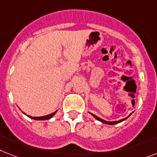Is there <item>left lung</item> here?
I'll return each mask as SVG.
<instances>
[{"label":"left lung","instance_id":"1","mask_svg":"<svg viewBox=\"0 0 157 157\" xmlns=\"http://www.w3.org/2000/svg\"><path fill=\"white\" fill-rule=\"evenodd\" d=\"M132 113H133V112H132V113H131L130 115H129V116H128V117L124 118V119H122V120H118V121H106V120H103V119H101V118L98 117V116H95V115H94V114H92V113H90V114H91V115H92V116H94V117L95 118V119H96L97 120H99V121H100V122L103 123V124H110V125H114V124H119V123H121V122H123V121H124V120H127V119H128V118L129 117V116H130L131 115H132Z\"/></svg>","mask_w":157,"mask_h":157}]
</instances>
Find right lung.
I'll use <instances>...</instances> for the list:
<instances>
[{
	"instance_id": "obj_1",
	"label": "right lung",
	"mask_w": 157,
	"mask_h": 157,
	"mask_svg": "<svg viewBox=\"0 0 157 157\" xmlns=\"http://www.w3.org/2000/svg\"><path fill=\"white\" fill-rule=\"evenodd\" d=\"M57 111H54V112H53V113L51 114H49V115H47V116H40V117H32V116H27L28 117L31 118V119H33V120H50V119H51V118L53 117V116L56 114ZM24 113V112H23ZM25 115V113H24Z\"/></svg>"
}]
</instances>
